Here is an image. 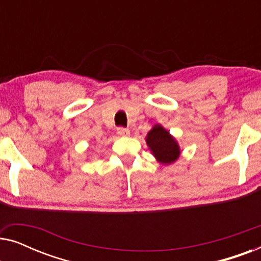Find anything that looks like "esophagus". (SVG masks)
Returning <instances> with one entry per match:
<instances>
[{
	"instance_id": "obj_1",
	"label": "esophagus",
	"mask_w": 261,
	"mask_h": 261,
	"mask_svg": "<svg viewBox=\"0 0 261 261\" xmlns=\"http://www.w3.org/2000/svg\"><path fill=\"white\" fill-rule=\"evenodd\" d=\"M116 132H117V135L122 138H126L129 135V129H127V128H123V127H119Z\"/></svg>"
}]
</instances>
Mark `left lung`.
<instances>
[{
    "instance_id": "1",
    "label": "left lung",
    "mask_w": 261,
    "mask_h": 261,
    "mask_svg": "<svg viewBox=\"0 0 261 261\" xmlns=\"http://www.w3.org/2000/svg\"><path fill=\"white\" fill-rule=\"evenodd\" d=\"M145 140L156 162L163 165H170L179 158V144L176 138L171 135L170 132L165 129L162 124H154L146 135Z\"/></svg>"
}]
</instances>
